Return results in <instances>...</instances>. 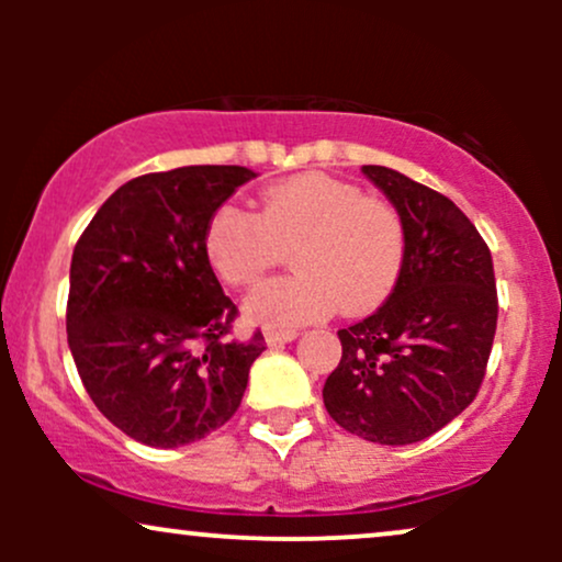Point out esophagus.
<instances>
[{
	"mask_svg": "<svg viewBox=\"0 0 562 562\" xmlns=\"http://www.w3.org/2000/svg\"><path fill=\"white\" fill-rule=\"evenodd\" d=\"M295 338H299V333H295V330H267V344L269 346H285Z\"/></svg>",
	"mask_w": 562,
	"mask_h": 562,
	"instance_id": "esophagus-1",
	"label": "esophagus"
}]
</instances>
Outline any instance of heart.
I'll use <instances>...</instances> for the list:
<instances>
[{
  "instance_id": "b5f03b06",
  "label": "heart",
  "mask_w": 562,
  "mask_h": 562,
  "mask_svg": "<svg viewBox=\"0 0 562 562\" xmlns=\"http://www.w3.org/2000/svg\"><path fill=\"white\" fill-rule=\"evenodd\" d=\"M293 250L295 272L263 282L245 301L250 319L303 325L340 306L370 312L396 288L406 224L385 198L330 173H299L261 192L259 214L227 203L205 227L211 267L232 288H250Z\"/></svg>"
}]
</instances>
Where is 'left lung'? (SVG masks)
<instances>
[{
  "label": "left lung",
  "mask_w": 562,
  "mask_h": 562,
  "mask_svg": "<svg viewBox=\"0 0 562 562\" xmlns=\"http://www.w3.org/2000/svg\"><path fill=\"white\" fill-rule=\"evenodd\" d=\"M406 224V261L389 301L338 330L325 409L348 434L385 447L423 441L479 396L492 353V250L441 192L385 166H362Z\"/></svg>",
  "instance_id": "obj_1"
}]
</instances>
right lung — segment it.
<instances>
[{"label":"right lung","instance_id":"right-lung-1","mask_svg":"<svg viewBox=\"0 0 562 562\" xmlns=\"http://www.w3.org/2000/svg\"><path fill=\"white\" fill-rule=\"evenodd\" d=\"M243 166L142 173L113 192L81 232L70 261L68 346L97 409L147 447H184L237 412L261 330L229 338L205 227Z\"/></svg>","mask_w":562,"mask_h":562}]
</instances>
